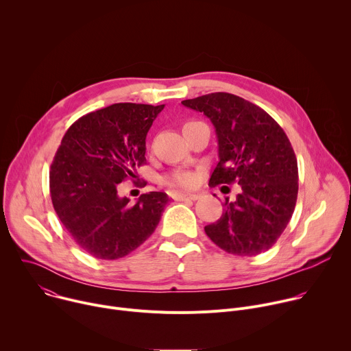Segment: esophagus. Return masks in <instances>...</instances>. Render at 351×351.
I'll use <instances>...</instances> for the list:
<instances>
[{"mask_svg":"<svg viewBox=\"0 0 351 351\" xmlns=\"http://www.w3.org/2000/svg\"><path fill=\"white\" fill-rule=\"evenodd\" d=\"M176 199H179V202H195V199L198 198V194H194V193H178L175 195Z\"/></svg>","mask_w":351,"mask_h":351,"instance_id":"esophagus-1","label":"esophagus"}]
</instances>
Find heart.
<instances>
[{"label": "heart", "instance_id": "1", "mask_svg": "<svg viewBox=\"0 0 351 351\" xmlns=\"http://www.w3.org/2000/svg\"><path fill=\"white\" fill-rule=\"evenodd\" d=\"M165 182L169 186H180V187H189L193 186L195 182V176L191 172H175L169 175Z\"/></svg>", "mask_w": 351, "mask_h": 351}]
</instances>
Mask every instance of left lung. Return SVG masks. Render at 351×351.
<instances>
[{"mask_svg": "<svg viewBox=\"0 0 351 351\" xmlns=\"http://www.w3.org/2000/svg\"><path fill=\"white\" fill-rule=\"evenodd\" d=\"M182 104L214 125L218 157L210 186L237 183L222 217L204 228L226 253L252 257L269 250L286 229L297 199L298 169L283 129L263 108L229 93H211Z\"/></svg>", "mask_w": 351, "mask_h": 351, "instance_id": "obj_1", "label": "left lung"}]
</instances>
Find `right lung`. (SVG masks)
I'll return each mask as SVG.
<instances>
[{"instance_id": "obj_1", "label": "right lung", "mask_w": 351, "mask_h": 351, "mask_svg": "<svg viewBox=\"0 0 351 351\" xmlns=\"http://www.w3.org/2000/svg\"><path fill=\"white\" fill-rule=\"evenodd\" d=\"M162 106L119 103L79 118L62 137L49 171L54 210L86 253L118 260L156 230L168 195L141 194L130 206L118 184L145 164V136Z\"/></svg>"}]
</instances>
